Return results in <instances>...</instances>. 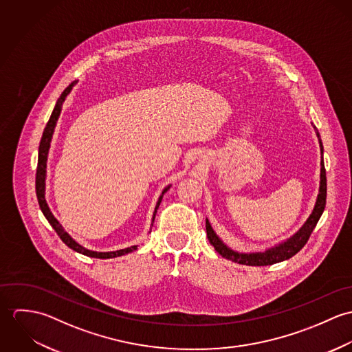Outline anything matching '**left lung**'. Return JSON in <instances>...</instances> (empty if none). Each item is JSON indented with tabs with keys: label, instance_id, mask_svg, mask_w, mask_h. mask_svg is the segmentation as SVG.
Here are the masks:
<instances>
[{
	"label": "left lung",
	"instance_id": "left-lung-1",
	"mask_svg": "<svg viewBox=\"0 0 352 352\" xmlns=\"http://www.w3.org/2000/svg\"><path fill=\"white\" fill-rule=\"evenodd\" d=\"M316 130V135L318 138V144H320V151H321V162H320V187H318V194H317V199L314 203V207L310 212V215L307 217V219L305 221V223L301 228L287 240L267 248L265 251L261 252H250V253H244V252L233 251L232 248H229L214 232V229L211 228L208 219L206 218V232H207V239L210 241V244L214 247V250L218 252L222 257L232 260L234 263L239 264H245V265H271L275 263H280L283 260H287L290 257H293L296 253L301 251L303 245L307 243L311 232L314 230L320 217L324 212L325 208V201H327V175H325V166H324V148H322V142L320 138V134Z\"/></svg>",
	"mask_w": 352,
	"mask_h": 352
}]
</instances>
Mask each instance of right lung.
<instances>
[{
	"label": "right lung",
	"instance_id": "add662e5",
	"mask_svg": "<svg viewBox=\"0 0 352 352\" xmlns=\"http://www.w3.org/2000/svg\"><path fill=\"white\" fill-rule=\"evenodd\" d=\"M77 84V81H73L63 92L62 95L59 96V99L56 100V104L52 109V113H51L50 119L45 127V131H43V135H42V140H41V145H39V155H38V169H36V197H38V201H39V206H41V210L43 212V215L46 217V219L49 221L52 229L56 232V234L59 236V239L73 251L78 252L81 254H85V256H89V257H96V258H112V257H118V256H123L126 253H130V252L135 251L138 248V245H131L129 248H124V250H118V251L112 252H96L91 251V250H87L85 247H82L81 244H78L65 229L63 226L59 223V221L54 217V214L51 212L50 207L47 204L46 201V176H47V157H49V151H50L51 140H52V134H54V130H55V126H56V120L60 115V111H62V104L65 99L67 98V95L72 92L73 87ZM170 188V184L166 186L158 201L155 203V207H154V212H153V218H151V226H153V222H154V217H155V212H157V208L160 206V203L162 201V197L164 194Z\"/></svg>",
	"mask_w": 352,
	"mask_h": 352
}]
</instances>
